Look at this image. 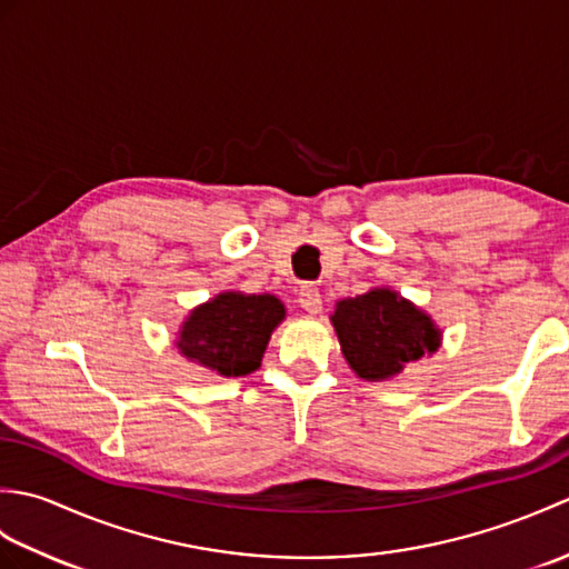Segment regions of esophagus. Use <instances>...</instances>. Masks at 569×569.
<instances>
[{"mask_svg":"<svg viewBox=\"0 0 569 569\" xmlns=\"http://www.w3.org/2000/svg\"><path fill=\"white\" fill-rule=\"evenodd\" d=\"M298 303L300 308H303L306 312H310V316H318L320 308H322V298H320V291L312 283H306L300 286L298 291Z\"/></svg>","mask_w":569,"mask_h":569,"instance_id":"obj_1","label":"esophagus"}]
</instances>
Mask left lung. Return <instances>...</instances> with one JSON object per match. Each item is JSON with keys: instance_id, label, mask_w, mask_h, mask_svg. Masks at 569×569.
<instances>
[{"instance_id": "obj_1", "label": "left lung", "mask_w": 569, "mask_h": 569, "mask_svg": "<svg viewBox=\"0 0 569 569\" xmlns=\"http://www.w3.org/2000/svg\"><path fill=\"white\" fill-rule=\"evenodd\" d=\"M330 322L349 369L365 381L396 379L442 345V330L428 312L393 288L337 300Z\"/></svg>"}]
</instances>
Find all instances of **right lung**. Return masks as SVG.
Wrapping results in <instances>:
<instances>
[{
  "mask_svg": "<svg viewBox=\"0 0 569 569\" xmlns=\"http://www.w3.org/2000/svg\"><path fill=\"white\" fill-rule=\"evenodd\" d=\"M286 306L271 293L224 291L188 312L176 337L178 352L217 377H247L261 367Z\"/></svg>",
  "mask_w": 569,
  "mask_h": 569,
  "instance_id": "obj_1",
  "label": "right lung"
}]
</instances>
